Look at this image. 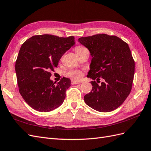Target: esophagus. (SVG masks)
<instances>
[{"label": "esophagus", "mask_w": 151, "mask_h": 151, "mask_svg": "<svg viewBox=\"0 0 151 151\" xmlns=\"http://www.w3.org/2000/svg\"><path fill=\"white\" fill-rule=\"evenodd\" d=\"M71 83H72V84H80L81 82L76 81H74V80H72Z\"/></svg>", "instance_id": "obj_1"}]
</instances>
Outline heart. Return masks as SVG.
Returning <instances> with one entry per match:
<instances>
[{
  "mask_svg": "<svg viewBox=\"0 0 151 151\" xmlns=\"http://www.w3.org/2000/svg\"><path fill=\"white\" fill-rule=\"evenodd\" d=\"M86 49V48L83 47L79 46L76 48V53H79L84 51V50ZM66 76L70 77V78H72V79L79 80L81 78L82 76H83V72H82L81 70H77V69L70 70L69 71H68L66 73Z\"/></svg>",
  "mask_w": 151,
  "mask_h": 151,
  "instance_id": "obj_1",
  "label": "heart"
}]
</instances>
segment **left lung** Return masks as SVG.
<instances>
[{"label": "left lung", "mask_w": 151, "mask_h": 151, "mask_svg": "<svg viewBox=\"0 0 151 151\" xmlns=\"http://www.w3.org/2000/svg\"><path fill=\"white\" fill-rule=\"evenodd\" d=\"M78 42L92 57L87 76L94 80L93 88L84 96L87 105L99 112L119 107L129 95L135 72V62L129 45L116 36L98 34L81 37ZM102 78L104 81L98 85Z\"/></svg>", "instance_id": "8db88e82"}]
</instances>
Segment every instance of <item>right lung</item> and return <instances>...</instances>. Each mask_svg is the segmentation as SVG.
I'll return each mask as SVG.
<instances>
[{
  "instance_id": "obj_1",
  "label": "right lung",
  "mask_w": 151,
  "mask_h": 151,
  "mask_svg": "<svg viewBox=\"0 0 151 151\" xmlns=\"http://www.w3.org/2000/svg\"><path fill=\"white\" fill-rule=\"evenodd\" d=\"M74 45V36L51 35L33 36L22 45L15 65L17 84L22 98L35 110L52 111L64 101L70 79L63 77L55 84L50 78L63 55Z\"/></svg>"
}]
</instances>
